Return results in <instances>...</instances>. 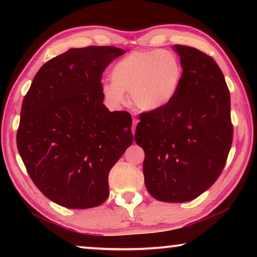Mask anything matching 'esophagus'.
<instances>
[{
    "instance_id": "esophagus-1",
    "label": "esophagus",
    "mask_w": 257,
    "mask_h": 257,
    "mask_svg": "<svg viewBox=\"0 0 257 257\" xmlns=\"http://www.w3.org/2000/svg\"><path fill=\"white\" fill-rule=\"evenodd\" d=\"M137 123H138V120L136 119V118H134L133 119V135L135 134V129H136V125H137Z\"/></svg>"
}]
</instances>
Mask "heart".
<instances>
[{
    "instance_id": "obj_1",
    "label": "heart",
    "mask_w": 257,
    "mask_h": 257,
    "mask_svg": "<svg viewBox=\"0 0 257 257\" xmlns=\"http://www.w3.org/2000/svg\"><path fill=\"white\" fill-rule=\"evenodd\" d=\"M110 79L103 94L112 106L123 105L129 93L138 110L156 112L168 107L178 96L184 67L171 51H135L113 64Z\"/></svg>"
}]
</instances>
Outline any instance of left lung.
Segmentation results:
<instances>
[{"label":"left lung","mask_w":257,"mask_h":257,"mask_svg":"<svg viewBox=\"0 0 257 257\" xmlns=\"http://www.w3.org/2000/svg\"><path fill=\"white\" fill-rule=\"evenodd\" d=\"M184 79L170 105L139 115L135 141L145 152V186L155 199L193 201L214 184L232 144L230 95L211 56L175 45Z\"/></svg>","instance_id":"1"}]
</instances>
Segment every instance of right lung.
<instances>
[{
    "mask_svg": "<svg viewBox=\"0 0 257 257\" xmlns=\"http://www.w3.org/2000/svg\"><path fill=\"white\" fill-rule=\"evenodd\" d=\"M114 46L70 49L43 66L24 98L17 146L34 184L68 208L101 205L108 172L133 144L132 115L103 104Z\"/></svg>",
    "mask_w": 257,
    "mask_h": 257,
    "instance_id": "add662e5",
    "label": "right lung"
}]
</instances>
